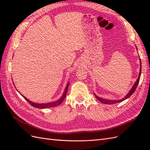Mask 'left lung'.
I'll return each mask as SVG.
<instances>
[{"instance_id": "obj_1", "label": "left lung", "mask_w": 150, "mask_h": 150, "mask_svg": "<svg viewBox=\"0 0 150 150\" xmlns=\"http://www.w3.org/2000/svg\"><path fill=\"white\" fill-rule=\"evenodd\" d=\"M141 72H142V63H141V62H140V70H139V76H138V78L137 79V81H136L135 82V83H134V84L133 85V88H131V89L130 90V91L128 93V94L126 95V96L124 98H122V99H121V100H107V99H103V98H99V97H98L96 95H95L94 94V96H96V98H97V99L98 101H99L100 102H101L102 103H104V104H115V103H119V102H121V101H124V100H125V99H126L127 98H129L131 95H132L133 93H134V92L135 91V90H136V89H137V86H138V83H139V79H140V76H141Z\"/></svg>"}]
</instances>
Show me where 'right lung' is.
Returning <instances> with one entry per match:
<instances>
[{"mask_svg":"<svg viewBox=\"0 0 150 150\" xmlns=\"http://www.w3.org/2000/svg\"><path fill=\"white\" fill-rule=\"evenodd\" d=\"M68 86H69V83L67 84L66 88L65 89V91L63 94L62 96L61 97V98L60 99H59L58 101H54V102H51V103H45V104H38V103H33L30 101H29V99H27L25 97H24V96H22L24 97V98L25 99V100L28 101L31 106H33V107L35 108H52V107H55L57 106L58 105H59V104L64 100V99L66 96V94H67V89H68Z\"/></svg>","mask_w":150,"mask_h":150,"instance_id":"1","label":"right lung"}]
</instances>
